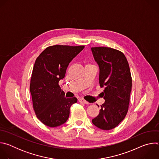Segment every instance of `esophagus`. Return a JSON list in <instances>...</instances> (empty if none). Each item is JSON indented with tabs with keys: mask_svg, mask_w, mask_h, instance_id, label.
Segmentation results:
<instances>
[{
	"mask_svg": "<svg viewBox=\"0 0 159 159\" xmlns=\"http://www.w3.org/2000/svg\"><path fill=\"white\" fill-rule=\"evenodd\" d=\"M79 101L80 102H81V103H84V104H89V102H87V101H85V99H82V98L79 99Z\"/></svg>",
	"mask_w": 159,
	"mask_h": 159,
	"instance_id": "esophagus-1",
	"label": "esophagus"
}]
</instances>
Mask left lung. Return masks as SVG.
Masks as SVG:
<instances>
[{
  "mask_svg": "<svg viewBox=\"0 0 159 159\" xmlns=\"http://www.w3.org/2000/svg\"><path fill=\"white\" fill-rule=\"evenodd\" d=\"M92 52L99 66V84L105 102L93 123L103 130L116 127L128 111L132 79L128 62L120 50L109 47H93Z\"/></svg>",
  "mask_w": 159,
  "mask_h": 159,
  "instance_id": "1",
  "label": "left lung"
}]
</instances>
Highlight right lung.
<instances>
[{
	"label": "right lung",
	"mask_w": 159,
	"mask_h": 159,
	"mask_svg": "<svg viewBox=\"0 0 159 159\" xmlns=\"http://www.w3.org/2000/svg\"><path fill=\"white\" fill-rule=\"evenodd\" d=\"M85 47L56 44L47 47L36 58L30 81V93L36 117L44 125L54 128L65 123L75 97L66 98L59 81L69 63Z\"/></svg>",
	"instance_id": "obj_1"
}]
</instances>
